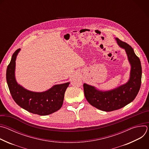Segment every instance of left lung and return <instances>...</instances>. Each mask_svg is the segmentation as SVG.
<instances>
[{
  "instance_id": "obj_1",
  "label": "left lung",
  "mask_w": 149,
  "mask_h": 149,
  "mask_svg": "<svg viewBox=\"0 0 149 149\" xmlns=\"http://www.w3.org/2000/svg\"><path fill=\"white\" fill-rule=\"evenodd\" d=\"M115 39L118 45L125 50L131 66L128 81L108 91L100 90L86 83L83 84L84 95L88 102L97 109L104 111L120 109L132 102L141 86L142 70L140 59L131 46L118 38Z\"/></svg>"
}]
</instances>
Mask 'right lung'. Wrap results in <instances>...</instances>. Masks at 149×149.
<instances>
[{"label":"right lung","mask_w":149,"mask_h":149,"mask_svg":"<svg viewBox=\"0 0 149 149\" xmlns=\"http://www.w3.org/2000/svg\"><path fill=\"white\" fill-rule=\"evenodd\" d=\"M20 49L13 54L6 70V81L12 97L16 103L25 110L40 116H47L59 110L66 89L70 82L54 85L43 92L29 91L19 84L15 78L16 59Z\"/></svg>","instance_id":"right-lung-1"}]
</instances>
